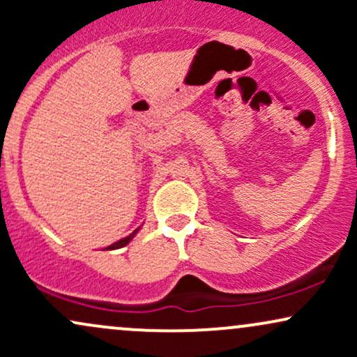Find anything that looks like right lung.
I'll use <instances>...</instances> for the list:
<instances>
[{
  "mask_svg": "<svg viewBox=\"0 0 357 357\" xmlns=\"http://www.w3.org/2000/svg\"><path fill=\"white\" fill-rule=\"evenodd\" d=\"M139 231V228H137V230H134L132 233H130V235L129 236H126V238H122V240H119V241H116V243H112V245H109V247L107 248H105V250H117V248H122V247H126V245L127 243H129V241L130 240H132L134 238V236H136V233Z\"/></svg>",
  "mask_w": 357,
  "mask_h": 357,
  "instance_id": "add662e5",
  "label": "right lung"
}]
</instances>
